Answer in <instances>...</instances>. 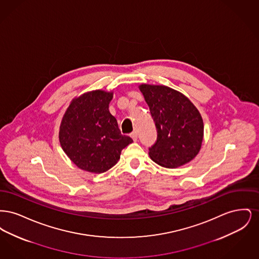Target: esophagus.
<instances>
[{
	"mask_svg": "<svg viewBox=\"0 0 259 259\" xmlns=\"http://www.w3.org/2000/svg\"><path fill=\"white\" fill-rule=\"evenodd\" d=\"M131 138H132V139H133V141H134V142H136V141H137V139H138V133H137V132H136V131H134V132H132V133H131Z\"/></svg>",
	"mask_w": 259,
	"mask_h": 259,
	"instance_id": "obj_1",
	"label": "esophagus"
}]
</instances>
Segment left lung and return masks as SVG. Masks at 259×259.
Returning a JSON list of instances; mask_svg holds the SVG:
<instances>
[{
    "mask_svg": "<svg viewBox=\"0 0 259 259\" xmlns=\"http://www.w3.org/2000/svg\"><path fill=\"white\" fill-rule=\"evenodd\" d=\"M157 131L156 142L148 148L158 165L177 168L199 152L204 134L203 119L184 94L163 85H140Z\"/></svg>",
    "mask_w": 259,
    "mask_h": 259,
    "instance_id": "1",
    "label": "left lung"
}]
</instances>
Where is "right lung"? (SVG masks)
Here are the masks:
<instances>
[{"instance_id": "obj_1", "label": "right lung", "mask_w": 259, "mask_h": 259, "mask_svg": "<svg viewBox=\"0 0 259 259\" xmlns=\"http://www.w3.org/2000/svg\"><path fill=\"white\" fill-rule=\"evenodd\" d=\"M111 99V92L85 93L73 100L62 119V148L78 168L87 172L110 170L117 163L121 150L133 142L121 134L109 111Z\"/></svg>"}]
</instances>
